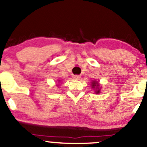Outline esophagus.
Masks as SVG:
<instances>
[{
    "mask_svg": "<svg viewBox=\"0 0 147 147\" xmlns=\"http://www.w3.org/2000/svg\"><path fill=\"white\" fill-rule=\"evenodd\" d=\"M73 79H79L81 78V76L80 75H73Z\"/></svg>",
    "mask_w": 147,
    "mask_h": 147,
    "instance_id": "esophagus-1",
    "label": "esophagus"
}]
</instances>
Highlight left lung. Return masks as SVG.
Listing matches in <instances>:
<instances>
[{
    "label": "left lung",
    "instance_id": "8db88e82",
    "mask_svg": "<svg viewBox=\"0 0 147 147\" xmlns=\"http://www.w3.org/2000/svg\"><path fill=\"white\" fill-rule=\"evenodd\" d=\"M92 86L93 87V88H95V87L97 88V87L99 86V84H98V83H97V82H92ZM99 92V90L98 89V90L96 91V93L98 94Z\"/></svg>",
    "mask_w": 147,
    "mask_h": 147
}]
</instances>
